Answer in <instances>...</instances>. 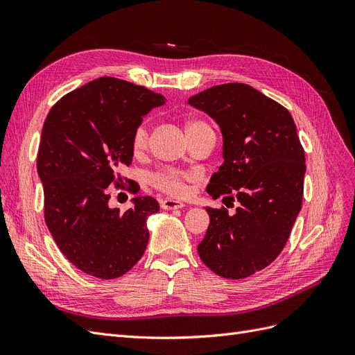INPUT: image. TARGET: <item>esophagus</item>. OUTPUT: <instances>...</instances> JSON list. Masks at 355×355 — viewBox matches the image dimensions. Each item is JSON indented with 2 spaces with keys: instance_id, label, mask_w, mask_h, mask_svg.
Masks as SVG:
<instances>
[{
  "instance_id": "1",
  "label": "esophagus",
  "mask_w": 355,
  "mask_h": 355,
  "mask_svg": "<svg viewBox=\"0 0 355 355\" xmlns=\"http://www.w3.org/2000/svg\"><path fill=\"white\" fill-rule=\"evenodd\" d=\"M161 207H163L164 210H176V209L185 207V204L182 201L173 200V198H166V200L161 201Z\"/></svg>"
}]
</instances>
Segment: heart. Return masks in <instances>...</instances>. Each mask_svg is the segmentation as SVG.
<instances>
[{"label":"heart","mask_w":355,"mask_h":355,"mask_svg":"<svg viewBox=\"0 0 355 355\" xmlns=\"http://www.w3.org/2000/svg\"><path fill=\"white\" fill-rule=\"evenodd\" d=\"M185 130L189 139L196 137L197 135H201L204 132L211 130L210 125L200 120V118H191L185 124ZM149 144V125L146 121H142L137 124L132 135V151L136 157L142 155ZM197 180V175L188 173V171H180L176 168H163L159 171H155L149 176V182L151 185L164 192V194L170 197H184L188 194V182Z\"/></svg>","instance_id":"1"}]
</instances>
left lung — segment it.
<instances>
[{
	"mask_svg": "<svg viewBox=\"0 0 355 355\" xmlns=\"http://www.w3.org/2000/svg\"><path fill=\"white\" fill-rule=\"evenodd\" d=\"M188 103L209 114L223 136V164L207 192L213 198L234 192L240 202L232 216L225 207L206 209L210 223L198 254L214 274L240 280L284 249L302 209L304 148L284 106L247 84L214 85Z\"/></svg>",
	"mask_w": 355,
	"mask_h": 355,
	"instance_id": "1",
	"label": "left lung"
}]
</instances>
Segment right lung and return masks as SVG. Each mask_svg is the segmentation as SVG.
Here are the masks:
<instances>
[{
  "mask_svg": "<svg viewBox=\"0 0 355 355\" xmlns=\"http://www.w3.org/2000/svg\"><path fill=\"white\" fill-rule=\"evenodd\" d=\"M164 101L144 85L102 77L63 96L46 118L37 157L46 225L85 274L112 280L145 253L157 200L136 197L135 207L121 213L108 206L110 185L125 188L118 171L132 163L133 130ZM127 189L137 194L139 185L128 180Z\"/></svg>",
  "mask_w": 355,
  "mask_h": 355,
  "instance_id": "obj_1",
  "label": "right lung"
}]
</instances>
